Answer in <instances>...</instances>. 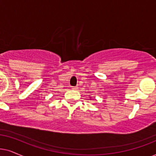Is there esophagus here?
<instances>
[{
    "label": "esophagus",
    "instance_id": "1",
    "mask_svg": "<svg viewBox=\"0 0 156 156\" xmlns=\"http://www.w3.org/2000/svg\"><path fill=\"white\" fill-rule=\"evenodd\" d=\"M72 89H73V90H78V86H73Z\"/></svg>",
    "mask_w": 156,
    "mask_h": 156
}]
</instances>
